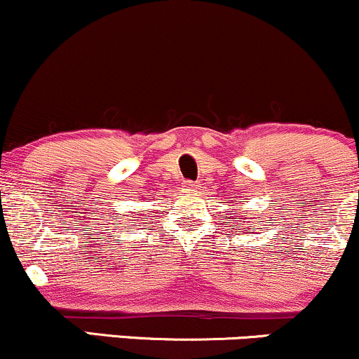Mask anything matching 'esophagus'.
I'll use <instances>...</instances> for the list:
<instances>
[{
	"label": "esophagus",
	"mask_w": 359,
	"mask_h": 359,
	"mask_svg": "<svg viewBox=\"0 0 359 359\" xmlns=\"http://www.w3.org/2000/svg\"><path fill=\"white\" fill-rule=\"evenodd\" d=\"M184 188H188V190H198L200 184L196 181H184Z\"/></svg>",
	"instance_id": "34e87169"
}]
</instances>
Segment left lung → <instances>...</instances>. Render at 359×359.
Here are the masks:
<instances>
[{
	"label": "left lung",
	"mask_w": 359,
	"mask_h": 359,
	"mask_svg": "<svg viewBox=\"0 0 359 359\" xmlns=\"http://www.w3.org/2000/svg\"><path fill=\"white\" fill-rule=\"evenodd\" d=\"M257 222H259V220H257Z\"/></svg>",
	"instance_id": "left-lung-1"
}]
</instances>
